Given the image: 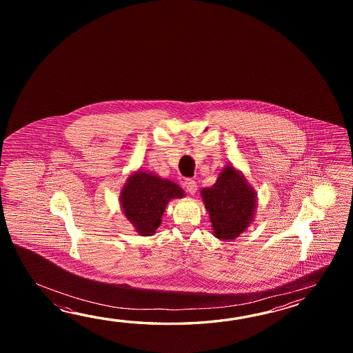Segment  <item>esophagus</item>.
Masks as SVG:
<instances>
[{"label":"esophagus","mask_w":353,"mask_h":353,"mask_svg":"<svg viewBox=\"0 0 353 353\" xmlns=\"http://www.w3.org/2000/svg\"><path fill=\"white\" fill-rule=\"evenodd\" d=\"M184 187H185L187 192H189L190 194H194L195 192H196V189H198V185H196L195 180L193 179H185V181H184Z\"/></svg>","instance_id":"obj_1"}]
</instances>
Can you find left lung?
Instances as JSON below:
<instances>
[{
    "label": "left lung",
    "mask_w": 353,
    "mask_h": 353,
    "mask_svg": "<svg viewBox=\"0 0 353 353\" xmlns=\"http://www.w3.org/2000/svg\"><path fill=\"white\" fill-rule=\"evenodd\" d=\"M201 195L218 240H236L254 223L257 193L231 163L221 169L212 187L203 188Z\"/></svg>",
    "instance_id": "8db88e82"
}]
</instances>
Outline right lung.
Returning <instances> with one entry per match:
<instances>
[{
  "instance_id": "1",
  "label": "right lung",
  "mask_w": 353,
  "mask_h": 353,
  "mask_svg": "<svg viewBox=\"0 0 353 353\" xmlns=\"http://www.w3.org/2000/svg\"><path fill=\"white\" fill-rule=\"evenodd\" d=\"M185 192L174 181L137 169L121 188L120 204L136 233L148 237L157 233L168 203L184 198Z\"/></svg>"
}]
</instances>
